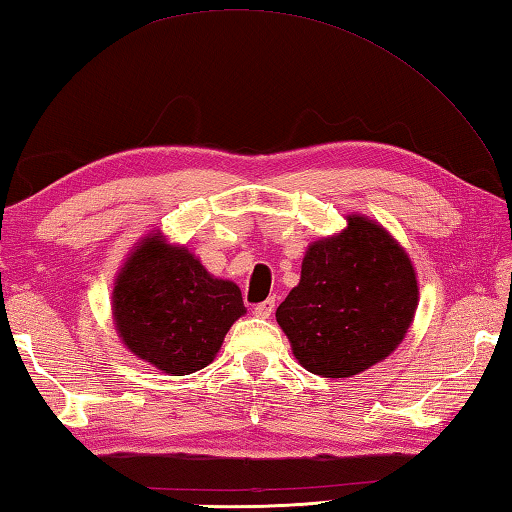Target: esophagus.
I'll use <instances>...</instances> for the list:
<instances>
[{"instance_id":"1","label":"esophagus","mask_w":512,"mask_h":512,"mask_svg":"<svg viewBox=\"0 0 512 512\" xmlns=\"http://www.w3.org/2000/svg\"><path fill=\"white\" fill-rule=\"evenodd\" d=\"M273 310H275V299H266V302H262V304H257V306L253 308V313H255L257 317H262V319H266V317H270V315H273Z\"/></svg>"}]
</instances>
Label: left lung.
I'll use <instances>...</instances> for the list:
<instances>
[{
	"instance_id": "1",
	"label": "left lung",
	"mask_w": 512,
	"mask_h": 512,
	"mask_svg": "<svg viewBox=\"0 0 512 512\" xmlns=\"http://www.w3.org/2000/svg\"><path fill=\"white\" fill-rule=\"evenodd\" d=\"M419 302L415 266L402 244L366 215L310 242L299 284L277 308V324L308 373L353 377L404 342Z\"/></svg>"
}]
</instances>
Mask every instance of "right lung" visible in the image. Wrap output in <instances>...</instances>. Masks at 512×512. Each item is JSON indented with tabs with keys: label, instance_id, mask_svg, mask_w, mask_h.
<instances>
[{
	"label": "right lung",
	"instance_id": "1",
	"mask_svg": "<svg viewBox=\"0 0 512 512\" xmlns=\"http://www.w3.org/2000/svg\"><path fill=\"white\" fill-rule=\"evenodd\" d=\"M110 310L130 353L182 377L213 362L246 306L235 282L210 275L184 244L150 230L117 270Z\"/></svg>",
	"mask_w": 512,
	"mask_h": 512
}]
</instances>
